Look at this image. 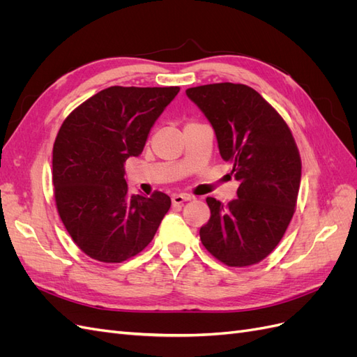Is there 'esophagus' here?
Instances as JSON below:
<instances>
[{
	"mask_svg": "<svg viewBox=\"0 0 357 357\" xmlns=\"http://www.w3.org/2000/svg\"><path fill=\"white\" fill-rule=\"evenodd\" d=\"M189 199H190V195H186V193H176V195H172V198H171V201L174 205H180Z\"/></svg>",
	"mask_w": 357,
	"mask_h": 357,
	"instance_id": "1",
	"label": "esophagus"
}]
</instances>
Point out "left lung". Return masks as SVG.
<instances>
[{"mask_svg": "<svg viewBox=\"0 0 357 357\" xmlns=\"http://www.w3.org/2000/svg\"><path fill=\"white\" fill-rule=\"evenodd\" d=\"M211 123L219 153L240 181L236 199L207 198L204 247L229 266L261 262L283 238L295 213L301 159L286 122L255 89L214 83L186 91Z\"/></svg>", "mask_w": 357, "mask_h": 357, "instance_id": "left-lung-1", "label": "left lung"}]
</instances>
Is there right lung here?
Listing matches in <instances>:
<instances>
[{"instance_id": "right-lung-1", "label": "right lung", "mask_w": 357, "mask_h": 357, "mask_svg": "<svg viewBox=\"0 0 357 357\" xmlns=\"http://www.w3.org/2000/svg\"><path fill=\"white\" fill-rule=\"evenodd\" d=\"M169 88L112 86L63 121L53 144V186L61 220L92 259L119 264L138 255L171 207L162 192L129 195L123 164L139 156L167 105Z\"/></svg>"}]
</instances>
